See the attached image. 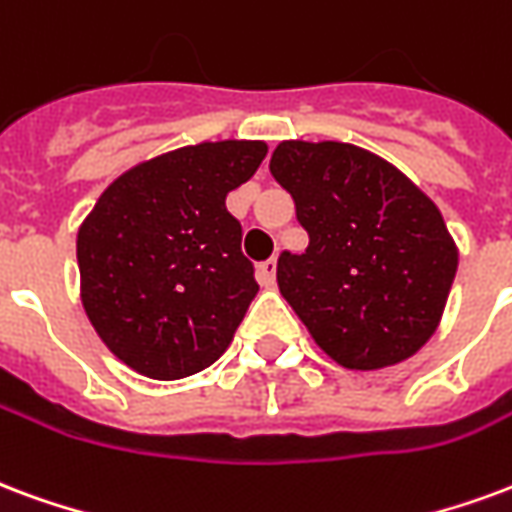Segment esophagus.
Segmentation results:
<instances>
[{"instance_id": "esophagus-1", "label": "esophagus", "mask_w": 512, "mask_h": 512, "mask_svg": "<svg viewBox=\"0 0 512 512\" xmlns=\"http://www.w3.org/2000/svg\"><path fill=\"white\" fill-rule=\"evenodd\" d=\"M257 279L263 287H274L276 282V257H268L266 263L257 266Z\"/></svg>"}]
</instances>
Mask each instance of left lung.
Returning <instances> with one entry per match:
<instances>
[{
    "instance_id": "left-lung-1",
    "label": "left lung",
    "mask_w": 512,
    "mask_h": 512,
    "mask_svg": "<svg viewBox=\"0 0 512 512\" xmlns=\"http://www.w3.org/2000/svg\"><path fill=\"white\" fill-rule=\"evenodd\" d=\"M268 168L309 233L304 255L279 257V293L317 347L352 372L415 355L458 268L434 200L388 160L339 140H282Z\"/></svg>"
}]
</instances>
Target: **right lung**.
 <instances>
[{
  "label": "right lung",
  "instance_id": "right-lung-1",
  "mask_svg": "<svg viewBox=\"0 0 512 512\" xmlns=\"http://www.w3.org/2000/svg\"><path fill=\"white\" fill-rule=\"evenodd\" d=\"M266 151L203 140L157 154L116 176L81 222V304L132 372L181 380L230 347L260 287L225 198Z\"/></svg>",
  "mask_w": 512,
  "mask_h": 512
}]
</instances>
